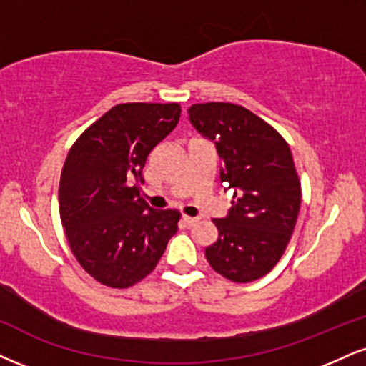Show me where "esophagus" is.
<instances>
[{
	"label": "esophagus",
	"mask_w": 366,
	"mask_h": 366,
	"mask_svg": "<svg viewBox=\"0 0 366 366\" xmlns=\"http://www.w3.org/2000/svg\"><path fill=\"white\" fill-rule=\"evenodd\" d=\"M182 220L184 222V225H193V224L198 222V219H195V217H188V215H183Z\"/></svg>",
	"instance_id": "1"
}]
</instances>
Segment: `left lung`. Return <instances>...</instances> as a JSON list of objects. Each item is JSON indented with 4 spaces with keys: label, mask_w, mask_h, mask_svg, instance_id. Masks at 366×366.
Here are the masks:
<instances>
[{
    "label": "left lung",
    "mask_w": 366,
    "mask_h": 366,
    "mask_svg": "<svg viewBox=\"0 0 366 366\" xmlns=\"http://www.w3.org/2000/svg\"><path fill=\"white\" fill-rule=\"evenodd\" d=\"M188 115L217 147L220 179L232 188L219 236L205 247L214 272L236 283L269 273L287 249L300 209V179L285 139L268 122L229 102L195 103Z\"/></svg>",
    "instance_id": "left-lung-1"
}]
</instances>
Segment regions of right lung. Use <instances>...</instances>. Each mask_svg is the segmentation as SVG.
<instances>
[{"label":"right lung","instance_id":"1","mask_svg":"<svg viewBox=\"0 0 366 366\" xmlns=\"http://www.w3.org/2000/svg\"><path fill=\"white\" fill-rule=\"evenodd\" d=\"M178 103H120L76 139L59 183V212L74 258L110 288H129L156 268L178 231V210L141 197L149 152L176 127Z\"/></svg>","mask_w":366,"mask_h":366}]
</instances>
